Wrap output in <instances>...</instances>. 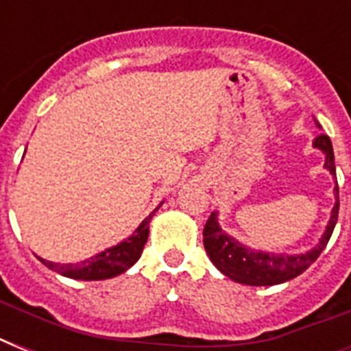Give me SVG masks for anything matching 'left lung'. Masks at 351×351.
<instances>
[{
    "label": "left lung",
    "instance_id": "obj_1",
    "mask_svg": "<svg viewBox=\"0 0 351 351\" xmlns=\"http://www.w3.org/2000/svg\"><path fill=\"white\" fill-rule=\"evenodd\" d=\"M317 127H321L317 123ZM313 147L324 153V167L330 171V175L335 176V156L330 138L326 134H319L313 142ZM335 204H333L332 215L328 220L326 230L321 234V239L311 250L297 255H286V253H269V251L251 250L247 245L226 233L219 224V213L213 211L204 228V247L206 253L220 273L231 280L245 286H275V284L288 282L291 278L299 277L306 271L313 262L319 258L322 250L326 247L328 240L332 237L333 228L337 224L339 217V187L335 186Z\"/></svg>",
    "mask_w": 351,
    "mask_h": 351
}]
</instances>
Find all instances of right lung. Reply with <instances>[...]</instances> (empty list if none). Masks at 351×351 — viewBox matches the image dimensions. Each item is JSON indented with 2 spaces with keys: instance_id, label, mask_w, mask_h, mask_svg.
<instances>
[{
  "instance_id": "obj_1",
  "label": "right lung",
  "mask_w": 351,
  "mask_h": 351,
  "mask_svg": "<svg viewBox=\"0 0 351 351\" xmlns=\"http://www.w3.org/2000/svg\"><path fill=\"white\" fill-rule=\"evenodd\" d=\"M158 208L151 211L149 217L142 220V224L132 231L131 237H127V239L121 240L120 244L107 247L106 251H100V253L85 258V261L76 262V264H58V262L45 261L40 256L38 258H40L41 264H45L52 271L60 273L63 277L76 278V280H106V278L118 277L123 271H127L142 255L143 245H145L149 237V222L153 219V215L158 211Z\"/></svg>"
}]
</instances>
